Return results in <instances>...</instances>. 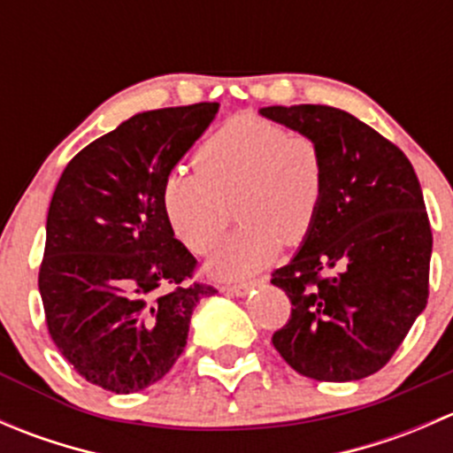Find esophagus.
Wrapping results in <instances>:
<instances>
[{
    "instance_id": "34e87169",
    "label": "esophagus",
    "mask_w": 453,
    "mask_h": 453,
    "mask_svg": "<svg viewBox=\"0 0 453 453\" xmlns=\"http://www.w3.org/2000/svg\"><path fill=\"white\" fill-rule=\"evenodd\" d=\"M254 285H256V280L236 282V285H223V291H226V294H232V296H245Z\"/></svg>"
}]
</instances>
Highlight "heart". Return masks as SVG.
<instances>
[{"instance_id":"1","label":"heart","mask_w":453,"mask_h":453,"mask_svg":"<svg viewBox=\"0 0 453 453\" xmlns=\"http://www.w3.org/2000/svg\"><path fill=\"white\" fill-rule=\"evenodd\" d=\"M197 173L164 180L162 208L177 239L205 252L226 232L232 203L241 227L210 258L219 278L239 280L263 267L280 245L311 234L326 188L319 144L263 118L227 122L195 153Z\"/></svg>"}]
</instances>
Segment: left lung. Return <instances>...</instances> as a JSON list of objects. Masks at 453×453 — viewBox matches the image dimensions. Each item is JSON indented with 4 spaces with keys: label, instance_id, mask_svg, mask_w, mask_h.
Wrapping results in <instances>:
<instances>
[{
    "label": "left lung",
    "instance_id": "obj_1",
    "mask_svg": "<svg viewBox=\"0 0 453 453\" xmlns=\"http://www.w3.org/2000/svg\"><path fill=\"white\" fill-rule=\"evenodd\" d=\"M319 144L326 188L311 234L272 273L291 315L272 335L296 372L355 381L381 370L429 296L432 227L403 150L328 104L265 107Z\"/></svg>",
    "mask_w": 453,
    "mask_h": 453
}]
</instances>
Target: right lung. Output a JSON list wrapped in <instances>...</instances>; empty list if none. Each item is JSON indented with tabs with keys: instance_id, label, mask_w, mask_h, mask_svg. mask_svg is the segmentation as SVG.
<instances>
[{
	"instance_id": "1",
	"label": "right lung",
	"mask_w": 453,
	"mask_h": 453,
	"mask_svg": "<svg viewBox=\"0 0 453 453\" xmlns=\"http://www.w3.org/2000/svg\"><path fill=\"white\" fill-rule=\"evenodd\" d=\"M219 103L138 113L63 171L45 223L39 291L58 353L85 381L131 395L184 353L190 315L212 285L168 226L162 186Z\"/></svg>"
}]
</instances>
